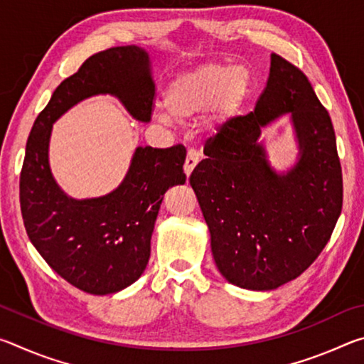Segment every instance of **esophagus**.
<instances>
[{
    "mask_svg": "<svg viewBox=\"0 0 364 364\" xmlns=\"http://www.w3.org/2000/svg\"><path fill=\"white\" fill-rule=\"evenodd\" d=\"M197 164H199V152L196 149H189L186 156V162H184V173H186L188 178L191 173H193V170L196 168Z\"/></svg>",
    "mask_w": 364,
    "mask_h": 364,
    "instance_id": "esophagus-1",
    "label": "esophagus"
}]
</instances>
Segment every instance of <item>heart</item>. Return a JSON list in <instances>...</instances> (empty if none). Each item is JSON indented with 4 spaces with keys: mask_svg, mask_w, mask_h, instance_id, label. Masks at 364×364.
Here are the masks:
<instances>
[{
    "mask_svg": "<svg viewBox=\"0 0 364 364\" xmlns=\"http://www.w3.org/2000/svg\"><path fill=\"white\" fill-rule=\"evenodd\" d=\"M249 88V73L241 65L207 64L180 73L167 88L166 109L156 110L162 127H173L175 119L188 122L213 112L208 132L230 120L241 106Z\"/></svg>",
    "mask_w": 364,
    "mask_h": 364,
    "instance_id": "heart-1",
    "label": "heart"
}]
</instances>
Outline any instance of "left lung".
<instances>
[{"instance_id": "obj_1", "label": "left lung", "mask_w": 364, "mask_h": 364, "mask_svg": "<svg viewBox=\"0 0 364 364\" xmlns=\"http://www.w3.org/2000/svg\"><path fill=\"white\" fill-rule=\"evenodd\" d=\"M282 114L291 117L299 156L278 172L259 136ZM204 152L189 183L221 276L249 291H273L300 276L328 244L343 193L334 127L304 72L271 54L254 112L226 122Z\"/></svg>"}]
</instances>
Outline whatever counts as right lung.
Listing matches in <instances>:
<instances>
[{"label":"right lung","instance_id":"add662e5","mask_svg":"<svg viewBox=\"0 0 364 364\" xmlns=\"http://www.w3.org/2000/svg\"><path fill=\"white\" fill-rule=\"evenodd\" d=\"M109 95L134 120L149 123L156 83L146 49L115 46L88 58L65 78L30 132L21 173V210L30 241L59 276L95 295L115 294L144 273L167 189L186 183L181 144L136 147L123 181L106 196L73 199L54 180L49 139L60 115L88 97Z\"/></svg>","mask_w":364,"mask_h":364}]
</instances>
